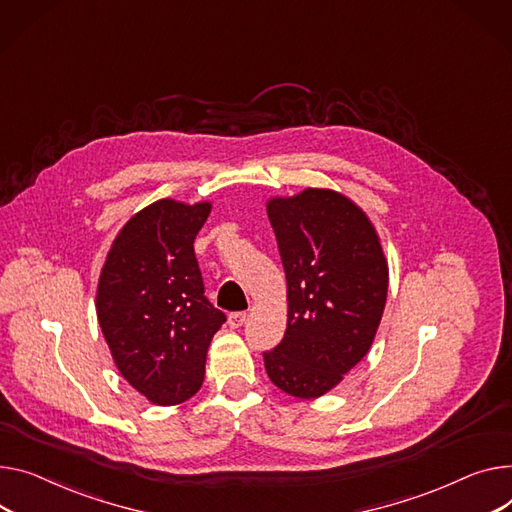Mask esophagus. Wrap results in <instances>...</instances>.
Returning a JSON list of instances; mask_svg holds the SVG:
<instances>
[{
    "instance_id": "esophagus-1",
    "label": "esophagus",
    "mask_w": 512,
    "mask_h": 512,
    "mask_svg": "<svg viewBox=\"0 0 512 512\" xmlns=\"http://www.w3.org/2000/svg\"><path fill=\"white\" fill-rule=\"evenodd\" d=\"M245 321H247V313H230V315H228V325H230L232 329L243 327Z\"/></svg>"
}]
</instances>
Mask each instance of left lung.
I'll return each mask as SVG.
<instances>
[{
  "instance_id": "obj_1",
  "label": "left lung",
  "mask_w": 512,
  "mask_h": 512,
  "mask_svg": "<svg viewBox=\"0 0 512 512\" xmlns=\"http://www.w3.org/2000/svg\"><path fill=\"white\" fill-rule=\"evenodd\" d=\"M288 284L282 342L263 352L267 377L292 397L317 399L370 350L389 267L368 216L346 195L304 189L267 201Z\"/></svg>"
}]
</instances>
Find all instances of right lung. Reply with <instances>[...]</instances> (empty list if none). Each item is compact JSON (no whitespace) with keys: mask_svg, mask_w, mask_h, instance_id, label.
<instances>
[{"mask_svg":"<svg viewBox=\"0 0 512 512\" xmlns=\"http://www.w3.org/2000/svg\"><path fill=\"white\" fill-rule=\"evenodd\" d=\"M210 201L158 199L117 234L100 271L96 315L123 379L156 405L193 397L226 315L206 298L193 241Z\"/></svg>","mask_w":512,"mask_h":512,"instance_id":"1","label":"right lung"}]
</instances>
